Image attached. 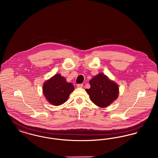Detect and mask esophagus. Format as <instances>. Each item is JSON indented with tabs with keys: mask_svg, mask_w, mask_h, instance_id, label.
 I'll return each mask as SVG.
<instances>
[{
	"mask_svg": "<svg viewBox=\"0 0 158 158\" xmlns=\"http://www.w3.org/2000/svg\"><path fill=\"white\" fill-rule=\"evenodd\" d=\"M77 87L79 88H82L83 87V85L82 84H77Z\"/></svg>",
	"mask_w": 158,
	"mask_h": 158,
	"instance_id": "esophagus-1",
	"label": "esophagus"
}]
</instances>
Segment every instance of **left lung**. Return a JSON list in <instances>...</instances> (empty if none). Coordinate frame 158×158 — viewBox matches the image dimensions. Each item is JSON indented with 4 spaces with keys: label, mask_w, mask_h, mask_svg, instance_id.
<instances>
[{
    "label": "left lung",
    "mask_w": 158,
    "mask_h": 158,
    "mask_svg": "<svg viewBox=\"0 0 158 158\" xmlns=\"http://www.w3.org/2000/svg\"><path fill=\"white\" fill-rule=\"evenodd\" d=\"M89 83L90 88L86 91L91 101L99 107H106L118 98V85L104 74L99 73L90 80Z\"/></svg>",
    "instance_id": "8db88e82"
}]
</instances>
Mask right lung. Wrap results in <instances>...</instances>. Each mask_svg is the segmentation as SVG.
<instances>
[{"label": "right lung", "mask_w": 158, "mask_h": 158, "mask_svg": "<svg viewBox=\"0 0 158 158\" xmlns=\"http://www.w3.org/2000/svg\"><path fill=\"white\" fill-rule=\"evenodd\" d=\"M74 89L72 83L67 82L66 79L60 74H56L46 81L43 86V94L46 99L55 106L64 104Z\"/></svg>", "instance_id": "right-lung-1"}]
</instances>
